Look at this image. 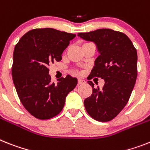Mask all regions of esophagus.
<instances>
[{
  "label": "esophagus",
  "mask_w": 150,
  "mask_h": 150,
  "mask_svg": "<svg viewBox=\"0 0 150 150\" xmlns=\"http://www.w3.org/2000/svg\"><path fill=\"white\" fill-rule=\"evenodd\" d=\"M85 82V80H83V79H78V85H81V84H84Z\"/></svg>",
  "instance_id": "1"
}]
</instances>
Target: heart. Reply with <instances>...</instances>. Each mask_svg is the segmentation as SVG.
Here are the masks:
<instances>
[{"label":"heart","mask_w":150,"mask_h":150,"mask_svg":"<svg viewBox=\"0 0 150 150\" xmlns=\"http://www.w3.org/2000/svg\"><path fill=\"white\" fill-rule=\"evenodd\" d=\"M76 73H80V72H79V71H78V70H76Z\"/></svg>","instance_id":"heart-1"}]
</instances>
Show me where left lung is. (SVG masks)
Listing matches in <instances>:
<instances>
[{"label": "left lung", "instance_id": "1", "mask_svg": "<svg viewBox=\"0 0 150 150\" xmlns=\"http://www.w3.org/2000/svg\"><path fill=\"white\" fill-rule=\"evenodd\" d=\"M78 36L97 45L100 56L88 80L100 78L104 80L102 88H94L84 101L88 114L94 120L107 122L113 120L127 104L137 77V52L126 34L110 29H99Z\"/></svg>", "mask_w": 150, "mask_h": 150}]
</instances>
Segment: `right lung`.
<instances>
[{"label": "right lung", "instance_id": "add662e5", "mask_svg": "<svg viewBox=\"0 0 150 150\" xmlns=\"http://www.w3.org/2000/svg\"><path fill=\"white\" fill-rule=\"evenodd\" d=\"M75 34L52 28L33 29L16 44L11 68L15 88L27 111L40 120L56 117L65 98L75 88L76 78L67 75L55 84L49 66L62 60V54Z\"/></svg>", "mask_w": 150, "mask_h": 150}]
</instances>
